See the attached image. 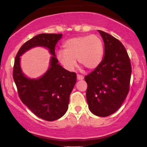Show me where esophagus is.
I'll list each match as a JSON object with an SVG mask.
<instances>
[{
	"instance_id": "esophagus-1",
	"label": "esophagus",
	"mask_w": 147,
	"mask_h": 147,
	"mask_svg": "<svg viewBox=\"0 0 147 147\" xmlns=\"http://www.w3.org/2000/svg\"><path fill=\"white\" fill-rule=\"evenodd\" d=\"M77 80H83L84 79V77L82 75H77Z\"/></svg>"
}]
</instances>
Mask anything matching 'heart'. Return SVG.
<instances>
[{
	"instance_id": "obj_1",
	"label": "heart",
	"mask_w": 147,
	"mask_h": 147,
	"mask_svg": "<svg viewBox=\"0 0 147 147\" xmlns=\"http://www.w3.org/2000/svg\"><path fill=\"white\" fill-rule=\"evenodd\" d=\"M63 50L57 53V59L69 71L77 66V61L88 69L96 68L104 56V44L97 35H86L68 39L63 43Z\"/></svg>"
}]
</instances>
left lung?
I'll return each instance as SVG.
<instances>
[{
  "label": "left lung",
  "instance_id": "8db88e82",
  "mask_svg": "<svg viewBox=\"0 0 147 147\" xmlns=\"http://www.w3.org/2000/svg\"><path fill=\"white\" fill-rule=\"evenodd\" d=\"M104 43V57L98 66L85 77L86 99L94 115L106 117L122 106L129 90L131 65L119 40L98 30Z\"/></svg>",
  "mask_w": 147,
  "mask_h": 147
}]
</instances>
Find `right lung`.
Masks as SVG:
<instances>
[{"label":"right lung","mask_w":147,"mask_h":147,"mask_svg":"<svg viewBox=\"0 0 147 147\" xmlns=\"http://www.w3.org/2000/svg\"><path fill=\"white\" fill-rule=\"evenodd\" d=\"M62 34H40L25 43L14 61L13 78L22 102L37 117L46 121L59 119L68 109L69 97L77 82V75L64 69L55 55V46ZM36 47L48 49L52 55L47 71L40 78L32 79L23 73L20 57Z\"/></svg>","instance_id":"right-lung-1"}]
</instances>
